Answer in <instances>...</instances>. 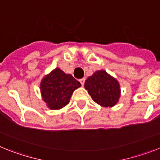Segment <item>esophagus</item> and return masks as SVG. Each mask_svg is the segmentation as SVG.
Instances as JSON below:
<instances>
[{
    "label": "esophagus",
    "instance_id": "34e87169",
    "mask_svg": "<svg viewBox=\"0 0 160 160\" xmlns=\"http://www.w3.org/2000/svg\"><path fill=\"white\" fill-rule=\"evenodd\" d=\"M80 84H81L82 85H84V82H85V78H82V79H80Z\"/></svg>",
    "mask_w": 160,
    "mask_h": 160
}]
</instances>
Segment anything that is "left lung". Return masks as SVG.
Returning a JSON list of instances; mask_svg holds the SVG:
<instances>
[{
  "label": "left lung",
  "mask_w": 160,
  "mask_h": 160,
  "mask_svg": "<svg viewBox=\"0 0 160 160\" xmlns=\"http://www.w3.org/2000/svg\"><path fill=\"white\" fill-rule=\"evenodd\" d=\"M84 88L88 90L92 99L103 107H113L119 101L120 84L105 71L94 72L85 80Z\"/></svg>",
  "instance_id": "8db88e82"
}]
</instances>
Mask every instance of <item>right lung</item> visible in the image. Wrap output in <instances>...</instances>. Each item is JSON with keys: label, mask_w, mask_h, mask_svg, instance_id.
<instances>
[{"label": "right lung", "mask_w": 160, "mask_h": 160, "mask_svg": "<svg viewBox=\"0 0 160 160\" xmlns=\"http://www.w3.org/2000/svg\"><path fill=\"white\" fill-rule=\"evenodd\" d=\"M81 84L70 74L56 68L42 78L40 84L42 100L51 109H60L70 101L73 92Z\"/></svg>", "instance_id": "right-lung-1"}]
</instances>
